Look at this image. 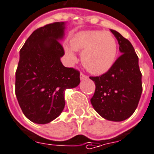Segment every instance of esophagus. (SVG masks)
Masks as SVG:
<instances>
[{"label": "esophagus", "mask_w": 154, "mask_h": 154, "mask_svg": "<svg viewBox=\"0 0 154 154\" xmlns=\"http://www.w3.org/2000/svg\"><path fill=\"white\" fill-rule=\"evenodd\" d=\"M88 79V76L85 75L83 73H80V79H81V80H84V79Z\"/></svg>", "instance_id": "esophagus-1"}]
</instances>
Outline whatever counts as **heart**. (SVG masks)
<instances>
[{"label":"heart","mask_w":154,"mask_h":154,"mask_svg":"<svg viewBox=\"0 0 154 154\" xmlns=\"http://www.w3.org/2000/svg\"><path fill=\"white\" fill-rule=\"evenodd\" d=\"M75 50L83 51L81 61L87 70L102 75L111 69L118 54V43L109 32L102 31L80 32L72 38L65 52L70 60H75Z\"/></svg>","instance_id":"obj_1"}]
</instances>
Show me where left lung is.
<instances>
[{
    "instance_id": "obj_1",
    "label": "left lung",
    "mask_w": 154,
    "mask_h": 154,
    "mask_svg": "<svg viewBox=\"0 0 154 154\" xmlns=\"http://www.w3.org/2000/svg\"><path fill=\"white\" fill-rule=\"evenodd\" d=\"M119 45L122 55L109 70L90 77L96 90L91 103L100 116L109 121L121 122L132 115L142 93L141 73L139 58L131 42L110 29Z\"/></svg>"
}]
</instances>
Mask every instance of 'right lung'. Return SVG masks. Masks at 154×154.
<instances>
[{"label":"right lung","mask_w":154,"mask_h":154,"mask_svg":"<svg viewBox=\"0 0 154 154\" xmlns=\"http://www.w3.org/2000/svg\"><path fill=\"white\" fill-rule=\"evenodd\" d=\"M65 22L48 24L32 32L19 52L15 74V94L24 115L32 122L46 124L65 107V91L79 84V72L65 67L60 41Z\"/></svg>","instance_id":"obj_1"}]
</instances>
